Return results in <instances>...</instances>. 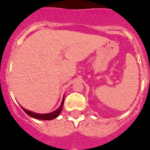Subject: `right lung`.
I'll return each mask as SVG.
<instances>
[{
	"label": "right lung",
	"mask_w": 150,
	"mask_h": 150,
	"mask_svg": "<svg viewBox=\"0 0 150 150\" xmlns=\"http://www.w3.org/2000/svg\"><path fill=\"white\" fill-rule=\"evenodd\" d=\"M64 97H63L62 102L61 105L59 107V108L57 109V110H56L55 111L52 112L46 113V114H40V113L33 112L30 111V110H26V109L23 108L22 106H21V107H22V110H23L24 111H25V112L28 114V115L33 117V118L38 119V120H53V119L56 118V117H57L59 115L60 112H61L62 110L63 105H64Z\"/></svg>",
	"instance_id": "add662e5"
}]
</instances>
